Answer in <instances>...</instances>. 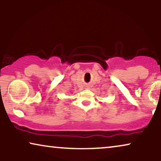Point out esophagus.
<instances>
[{
    "label": "esophagus",
    "mask_w": 161,
    "mask_h": 161,
    "mask_svg": "<svg viewBox=\"0 0 161 161\" xmlns=\"http://www.w3.org/2000/svg\"><path fill=\"white\" fill-rule=\"evenodd\" d=\"M87 89H90V86H86Z\"/></svg>",
    "instance_id": "obj_1"
}]
</instances>
